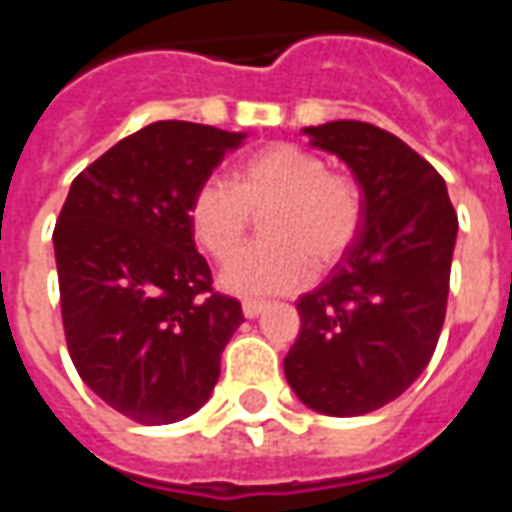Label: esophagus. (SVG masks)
I'll return each mask as SVG.
<instances>
[{
  "label": "esophagus",
  "instance_id": "esophagus-1",
  "mask_svg": "<svg viewBox=\"0 0 512 512\" xmlns=\"http://www.w3.org/2000/svg\"><path fill=\"white\" fill-rule=\"evenodd\" d=\"M241 310H244V318H257L260 312L266 310V301H244Z\"/></svg>",
  "mask_w": 512,
  "mask_h": 512
}]
</instances>
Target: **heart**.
Wrapping results in <instances>:
<instances>
[{
  "label": "heart",
  "instance_id": "1",
  "mask_svg": "<svg viewBox=\"0 0 512 512\" xmlns=\"http://www.w3.org/2000/svg\"><path fill=\"white\" fill-rule=\"evenodd\" d=\"M260 210L267 212L261 220L267 241L234 258L251 213ZM186 216L197 244L213 260L234 258L219 277L222 288L257 299L307 285L312 263L334 266L362 230L365 197L356 180L326 172L318 153L274 142L238 161L233 183L219 175L202 180Z\"/></svg>",
  "mask_w": 512,
  "mask_h": 512
}]
</instances>
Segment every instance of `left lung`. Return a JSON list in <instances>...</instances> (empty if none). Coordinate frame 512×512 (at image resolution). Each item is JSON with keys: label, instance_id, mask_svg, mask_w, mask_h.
Listing matches in <instances>:
<instances>
[{"label": "left lung", "instance_id": "8db88e82", "mask_svg": "<svg viewBox=\"0 0 512 512\" xmlns=\"http://www.w3.org/2000/svg\"><path fill=\"white\" fill-rule=\"evenodd\" d=\"M304 134L354 172L365 219L332 274L296 301L285 378L312 411L359 417L403 395L436 351L458 216L439 172L384 128L334 120Z\"/></svg>", "mask_w": 512, "mask_h": 512}]
</instances>
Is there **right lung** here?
<instances>
[{"mask_svg": "<svg viewBox=\"0 0 512 512\" xmlns=\"http://www.w3.org/2000/svg\"><path fill=\"white\" fill-rule=\"evenodd\" d=\"M246 134L158 120L71 183L54 227L62 326L79 376L139 425L200 411L241 304L211 288L189 200Z\"/></svg>", "mask_w": 512, "mask_h": 512, "instance_id": "obj_1", "label": "right lung"}]
</instances>
